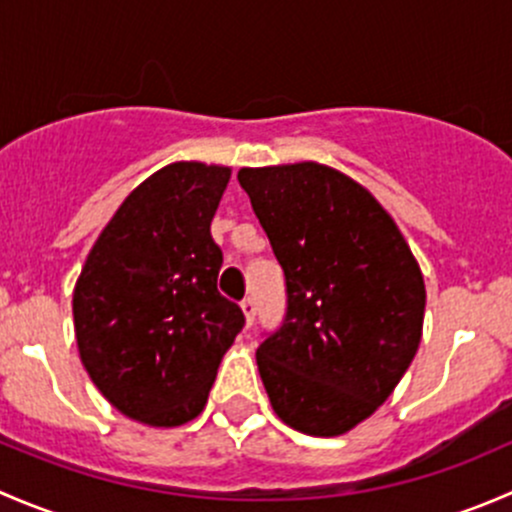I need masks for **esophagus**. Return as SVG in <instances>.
Masks as SVG:
<instances>
[{"label": "esophagus", "instance_id": "1", "mask_svg": "<svg viewBox=\"0 0 512 512\" xmlns=\"http://www.w3.org/2000/svg\"><path fill=\"white\" fill-rule=\"evenodd\" d=\"M242 312H245V319H247V324H252V322H255V312H257L255 297H245V299H242Z\"/></svg>", "mask_w": 512, "mask_h": 512}]
</instances>
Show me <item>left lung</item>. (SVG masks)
<instances>
[{"label":"left lung","mask_w":512,"mask_h":512,"mask_svg":"<svg viewBox=\"0 0 512 512\" xmlns=\"http://www.w3.org/2000/svg\"><path fill=\"white\" fill-rule=\"evenodd\" d=\"M285 270L287 312L257 349L275 414L342 436L414 361L426 287L391 215L349 175L307 160L237 173Z\"/></svg>","instance_id":"obj_1"}]
</instances>
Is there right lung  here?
Segmentation results:
<instances>
[{
    "instance_id": "right-lung-1",
    "label": "right lung",
    "mask_w": 512,
    "mask_h": 512,
    "mask_svg": "<svg viewBox=\"0 0 512 512\" xmlns=\"http://www.w3.org/2000/svg\"><path fill=\"white\" fill-rule=\"evenodd\" d=\"M230 168L170 163L121 203L74 287V329L91 381L123 416L193 421L245 314L218 292L210 235Z\"/></svg>"
}]
</instances>
